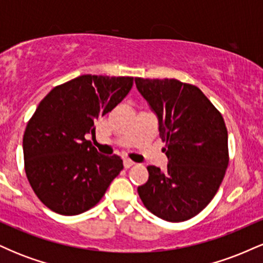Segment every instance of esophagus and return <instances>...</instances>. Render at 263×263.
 Masks as SVG:
<instances>
[{
	"label": "esophagus",
	"mask_w": 263,
	"mask_h": 263,
	"mask_svg": "<svg viewBox=\"0 0 263 263\" xmlns=\"http://www.w3.org/2000/svg\"><path fill=\"white\" fill-rule=\"evenodd\" d=\"M123 165H125V168H131L132 165H135V162L131 161V159L126 158L123 159Z\"/></svg>",
	"instance_id": "34e87169"
}]
</instances>
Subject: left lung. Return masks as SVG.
<instances>
[{
	"instance_id": "left-lung-1",
	"label": "left lung",
	"mask_w": 263,
	"mask_h": 263,
	"mask_svg": "<svg viewBox=\"0 0 263 263\" xmlns=\"http://www.w3.org/2000/svg\"><path fill=\"white\" fill-rule=\"evenodd\" d=\"M135 83L158 117L168 157L165 172L147 167L148 180L138 186V195L158 218L185 221L210 203L225 177L229 148L224 119L192 84L142 78H135Z\"/></svg>"
}]
</instances>
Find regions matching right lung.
<instances>
[{"instance_id": "1", "label": "right lung", "mask_w": 263, "mask_h": 263, "mask_svg": "<svg viewBox=\"0 0 263 263\" xmlns=\"http://www.w3.org/2000/svg\"><path fill=\"white\" fill-rule=\"evenodd\" d=\"M134 85L131 77L81 75L39 102L23 135L27 179L45 206L78 215L95 206L122 171L119 156L100 155L85 138Z\"/></svg>"}]
</instances>
